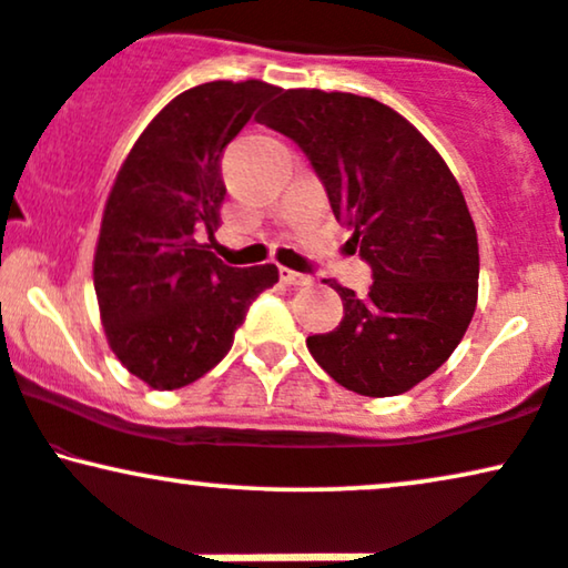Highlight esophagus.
<instances>
[{"label": "esophagus", "instance_id": "esophagus-1", "mask_svg": "<svg viewBox=\"0 0 568 568\" xmlns=\"http://www.w3.org/2000/svg\"><path fill=\"white\" fill-rule=\"evenodd\" d=\"M278 276H282L284 284L290 286H307L313 284V276L311 274H302V271H292V268H278Z\"/></svg>", "mask_w": 568, "mask_h": 568}]
</instances>
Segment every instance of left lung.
<instances>
[{
    "instance_id": "obj_1",
    "label": "left lung",
    "mask_w": 568,
    "mask_h": 568,
    "mask_svg": "<svg viewBox=\"0 0 568 568\" xmlns=\"http://www.w3.org/2000/svg\"><path fill=\"white\" fill-rule=\"evenodd\" d=\"M257 122L305 151L373 268L367 294L334 284L344 318L307 336V349L349 392H409L452 357L475 315L480 253L459 182L415 124L367 95L292 88Z\"/></svg>"
}]
</instances>
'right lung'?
I'll list each match as a JSON object with an SVG mask.
<instances>
[{
    "mask_svg": "<svg viewBox=\"0 0 568 568\" xmlns=\"http://www.w3.org/2000/svg\"><path fill=\"white\" fill-rule=\"evenodd\" d=\"M276 93L263 80L180 93L135 140L109 193L93 257L101 323L116 359L159 392L219 365L253 300L278 282L274 263L232 268L205 242L226 195L221 153Z\"/></svg>",
    "mask_w": 568,
    "mask_h": 568,
    "instance_id": "1",
    "label": "right lung"
}]
</instances>
